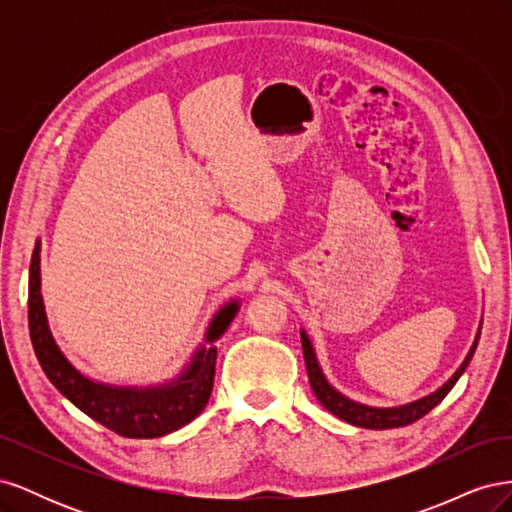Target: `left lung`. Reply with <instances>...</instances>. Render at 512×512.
I'll list each match as a JSON object with an SVG mask.
<instances>
[{
	"mask_svg": "<svg viewBox=\"0 0 512 512\" xmlns=\"http://www.w3.org/2000/svg\"><path fill=\"white\" fill-rule=\"evenodd\" d=\"M478 337H480V329L478 335L474 339V344L466 356V361L459 365V369L453 374V378L448 380L444 386L436 393H431L423 399L412 401V404L406 406H399V408H371V406H363V404H356V401L344 397L339 391H335L333 386L324 378L322 369L318 365L316 359V352L312 342H309V337L305 335V331H301V344H303V356H305V367H307V376H309V384H312L314 395L320 401V404L327 408L331 414L339 416L342 421L356 425V427H365V429H393V427H404L410 425L418 418H423L431 408H436L440 401L448 395V391L453 389L455 382L459 380V376L466 371L468 363L472 361L474 350L478 346Z\"/></svg>",
	"mask_w": 512,
	"mask_h": 512,
	"instance_id": "left-lung-1",
	"label": "left lung"
}]
</instances>
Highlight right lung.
<instances>
[{"label":"right lung","mask_w":512,"mask_h":512,"mask_svg":"<svg viewBox=\"0 0 512 512\" xmlns=\"http://www.w3.org/2000/svg\"><path fill=\"white\" fill-rule=\"evenodd\" d=\"M29 335L42 371L55 389L100 425L123 438H160L205 410L213 391L218 348H200L183 374L160 386H111L89 380L61 354L51 335L40 294V241L29 265ZM239 312V303L224 305L207 329V342L220 339Z\"/></svg>","instance_id":"1"}]
</instances>
